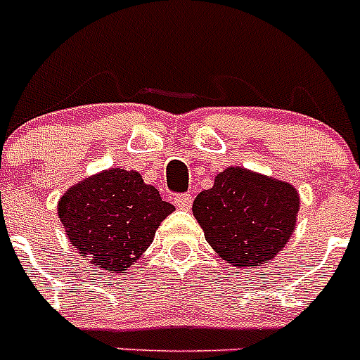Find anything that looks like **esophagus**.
Returning <instances> with one entry per match:
<instances>
[{
  "label": "esophagus",
  "instance_id": "1",
  "mask_svg": "<svg viewBox=\"0 0 360 360\" xmlns=\"http://www.w3.org/2000/svg\"><path fill=\"white\" fill-rule=\"evenodd\" d=\"M174 205L182 211H189L193 207V196L191 195H178L174 196Z\"/></svg>",
  "mask_w": 360,
  "mask_h": 360
}]
</instances>
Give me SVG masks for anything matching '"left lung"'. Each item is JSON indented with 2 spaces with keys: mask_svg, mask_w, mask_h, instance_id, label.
I'll return each mask as SVG.
<instances>
[{
  "mask_svg": "<svg viewBox=\"0 0 360 360\" xmlns=\"http://www.w3.org/2000/svg\"><path fill=\"white\" fill-rule=\"evenodd\" d=\"M299 202L292 184L231 165L196 196L193 214L221 259L249 269L281 252L295 231Z\"/></svg>",
  "mask_w": 360,
  "mask_h": 360,
  "instance_id": "1",
  "label": "left lung"
}]
</instances>
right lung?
<instances>
[{"label": "right lung", "mask_w": 360, "mask_h": 360, "mask_svg": "<svg viewBox=\"0 0 360 360\" xmlns=\"http://www.w3.org/2000/svg\"><path fill=\"white\" fill-rule=\"evenodd\" d=\"M174 211L141 173L104 169L68 187L57 203L65 234L98 270L126 274Z\"/></svg>", "instance_id": "obj_1"}]
</instances>
